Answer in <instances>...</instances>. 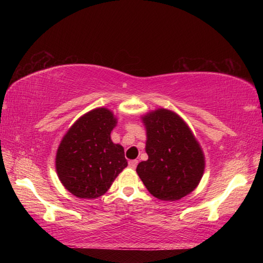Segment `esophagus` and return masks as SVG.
<instances>
[{
	"mask_svg": "<svg viewBox=\"0 0 263 263\" xmlns=\"http://www.w3.org/2000/svg\"><path fill=\"white\" fill-rule=\"evenodd\" d=\"M138 164V160H131V161H128V166H130L132 169H135Z\"/></svg>",
	"mask_w": 263,
	"mask_h": 263,
	"instance_id": "34e87169",
	"label": "esophagus"
}]
</instances>
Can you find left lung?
<instances>
[{
    "label": "left lung",
    "instance_id": "left-lung-1",
    "mask_svg": "<svg viewBox=\"0 0 263 263\" xmlns=\"http://www.w3.org/2000/svg\"><path fill=\"white\" fill-rule=\"evenodd\" d=\"M147 133V161L137 167L138 175L154 197L177 201L198 185L204 155L183 119L173 111L158 109L142 117Z\"/></svg>",
    "mask_w": 263,
    "mask_h": 263
}]
</instances>
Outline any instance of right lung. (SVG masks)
I'll return each mask as SVG.
<instances>
[{
  "label": "right lung",
  "instance_id": "right-lung-1",
  "mask_svg": "<svg viewBox=\"0 0 263 263\" xmlns=\"http://www.w3.org/2000/svg\"><path fill=\"white\" fill-rule=\"evenodd\" d=\"M117 121L105 108L89 111L69 128L59 145L55 167L59 180L80 198L104 195L127 161L110 133Z\"/></svg>",
  "mask_w": 263,
  "mask_h": 263
}]
</instances>
